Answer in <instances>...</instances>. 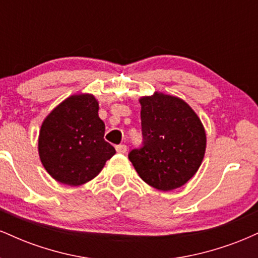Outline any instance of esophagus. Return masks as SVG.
<instances>
[{
	"mask_svg": "<svg viewBox=\"0 0 258 258\" xmlns=\"http://www.w3.org/2000/svg\"><path fill=\"white\" fill-rule=\"evenodd\" d=\"M116 152L119 154H125L127 152V147L125 144H119V146H116Z\"/></svg>",
	"mask_w": 258,
	"mask_h": 258,
	"instance_id": "esophagus-1",
	"label": "esophagus"
}]
</instances>
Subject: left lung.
<instances>
[{"label": "left lung", "instance_id": "8db88e82", "mask_svg": "<svg viewBox=\"0 0 258 258\" xmlns=\"http://www.w3.org/2000/svg\"><path fill=\"white\" fill-rule=\"evenodd\" d=\"M143 146L132 149L130 161L144 182L168 191L185 184L199 170L206 133L195 111L178 97L155 92L142 97Z\"/></svg>", "mask_w": 258, "mask_h": 258}]
</instances>
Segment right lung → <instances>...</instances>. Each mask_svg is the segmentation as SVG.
I'll return each instance as SVG.
<instances>
[{"label": "right lung", "mask_w": 258, "mask_h": 258, "mask_svg": "<svg viewBox=\"0 0 258 258\" xmlns=\"http://www.w3.org/2000/svg\"><path fill=\"white\" fill-rule=\"evenodd\" d=\"M92 94H75L44 119L38 136V154L46 171L58 182L81 185L93 179L115 149L104 141L105 125Z\"/></svg>", "instance_id": "1"}]
</instances>
